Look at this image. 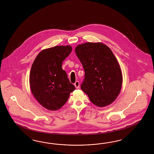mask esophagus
<instances>
[{"label": "esophagus", "instance_id": "1", "mask_svg": "<svg viewBox=\"0 0 154 154\" xmlns=\"http://www.w3.org/2000/svg\"><path fill=\"white\" fill-rule=\"evenodd\" d=\"M74 85H75V88L76 89H79V81H76L75 82V84H74Z\"/></svg>", "mask_w": 154, "mask_h": 154}]
</instances>
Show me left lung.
Listing matches in <instances>:
<instances>
[{
    "label": "left lung",
    "mask_w": 154,
    "mask_h": 154,
    "mask_svg": "<svg viewBox=\"0 0 154 154\" xmlns=\"http://www.w3.org/2000/svg\"><path fill=\"white\" fill-rule=\"evenodd\" d=\"M75 52L85 72L82 90L99 107L111 104L122 84V72L111 50L100 42H87L79 45Z\"/></svg>",
    "instance_id": "obj_1"
}]
</instances>
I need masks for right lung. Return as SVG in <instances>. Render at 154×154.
Listing matches in <instances>:
<instances>
[{"instance_id": "add662e5", "label": "right lung", "mask_w": 154, "mask_h": 154, "mask_svg": "<svg viewBox=\"0 0 154 154\" xmlns=\"http://www.w3.org/2000/svg\"><path fill=\"white\" fill-rule=\"evenodd\" d=\"M72 50L69 45L45 49L33 62L29 77L31 91L41 105L48 110L62 107L75 90L61 66Z\"/></svg>"}]
</instances>
